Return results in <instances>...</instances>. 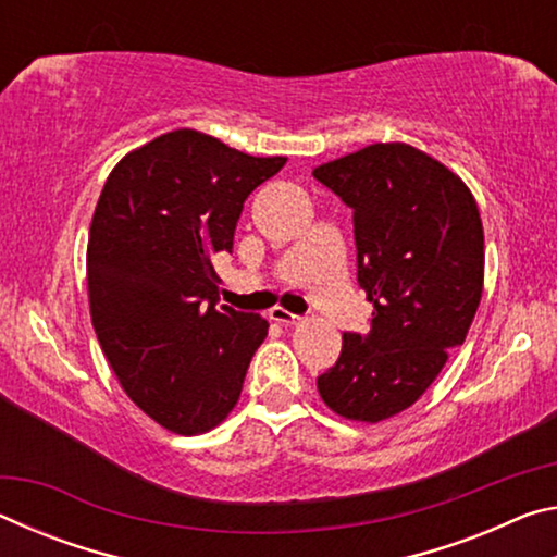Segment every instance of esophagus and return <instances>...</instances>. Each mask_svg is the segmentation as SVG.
Listing matches in <instances>:
<instances>
[{
	"mask_svg": "<svg viewBox=\"0 0 557 557\" xmlns=\"http://www.w3.org/2000/svg\"><path fill=\"white\" fill-rule=\"evenodd\" d=\"M270 319H275V322H280V324H299V322H301V317L287 312L285 307H275V309H272Z\"/></svg>",
	"mask_w": 557,
	"mask_h": 557,
	"instance_id": "1",
	"label": "esophagus"
}]
</instances>
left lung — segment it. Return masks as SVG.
I'll return each mask as SVG.
<instances>
[{"mask_svg":"<svg viewBox=\"0 0 557 557\" xmlns=\"http://www.w3.org/2000/svg\"><path fill=\"white\" fill-rule=\"evenodd\" d=\"M354 209L358 285L371 334H344L317 379L329 410L375 425L420 400L449 348L465 344L484 292V225L474 194L435 157L375 143L314 169Z\"/></svg>","mask_w":557,"mask_h":557,"instance_id":"1","label":"left lung"}]
</instances>
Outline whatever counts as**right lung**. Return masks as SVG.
<instances>
[{"mask_svg": "<svg viewBox=\"0 0 557 557\" xmlns=\"http://www.w3.org/2000/svg\"><path fill=\"white\" fill-rule=\"evenodd\" d=\"M287 157H250L199 129H172L112 166L88 235L90 319L127 398L174 435H203L240 398L260 314L215 309L219 252L243 201Z\"/></svg>", "mask_w": 557, "mask_h": 557, "instance_id": "add662e5", "label": "right lung"}]
</instances>
